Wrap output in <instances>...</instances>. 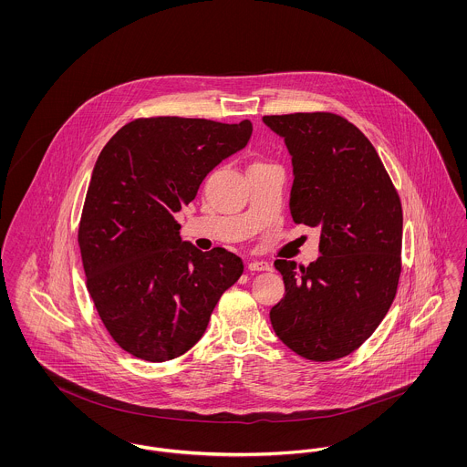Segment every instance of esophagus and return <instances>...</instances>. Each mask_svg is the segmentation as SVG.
I'll return each instance as SVG.
<instances>
[{
	"mask_svg": "<svg viewBox=\"0 0 467 467\" xmlns=\"http://www.w3.org/2000/svg\"><path fill=\"white\" fill-rule=\"evenodd\" d=\"M247 268H249L251 272H268V270H270V265H268L266 261H251V263L247 265Z\"/></svg>",
	"mask_w": 467,
	"mask_h": 467,
	"instance_id": "34e87169",
	"label": "esophagus"
}]
</instances>
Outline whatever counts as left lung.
I'll return each instance as SVG.
<instances>
[{
	"mask_svg": "<svg viewBox=\"0 0 467 467\" xmlns=\"http://www.w3.org/2000/svg\"><path fill=\"white\" fill-rule=\"evenodd\" d=\"M263 122L291 154V216L320 229L322 252L309 266L275 261L286 293L270 322L300 358L341 359L375 332L395 300L401 202L375 147L341 115H265Z\"/></svg>",
	"mask_w": 467,
	"mask_h": 467,
	"instance_id": "left-lung-1",
	"label": "left lung"
}]
</instances>
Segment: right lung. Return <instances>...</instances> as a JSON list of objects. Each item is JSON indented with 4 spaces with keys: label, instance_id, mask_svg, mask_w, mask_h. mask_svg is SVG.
I'll use <instances>...</instances> for the list:
<instances>
[{
    "label": "right lung",
    "instance_id": "add662e5",
    "mask_svg": "<svg viewBox=\"0 0 467 467\" xmlns=\"http://www.w3.org/2000/svg\"><path fill=\"white\" fill-rule=\"evenodd\" d=\"M251 135V120L149 117L128 122L103 147L78 244L98 315L128 354L165 362L188 352L222 293L242 277L236 254L182 242L174 213Z\"/></svg>",
    "mask_w": 467,
    "mask_h": 467
}]
</instances>
